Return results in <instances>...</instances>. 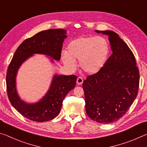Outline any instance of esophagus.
Returning <instances> with one entry per match:
<instances>
[{
	"label": "esophagus",
	"instance_id": "esophagus-1",
	"mask_svg": "<svg viewBox=\"0 0 147 147\" xmlns=\"http://www.w3.org/2000/svg\"><path fill=\"white\" fill-rule=\"evenodd\" d=\"M84 82V80L82 78H81V77H78V78L76 80V83L78 84V85H82Z\"/></svg>",
	"mask_w": 147,
	"mask_h": 147
}]
</instances>
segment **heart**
I'll return each instance as SVG.
<instances>
[{
  "label": "heart",
  "instance_id": "obj_1",
  "mask_svg": "<svg viewBox=\"0 0 147 147\" xmlns=\"http://www.w3.org/2000/svg\"><path fill=\"white\" fill-rule=\"evenodd\" d=\"M109 45L102 37H80L71 41L67 45V53L61 54L63 64L69 70L76 68V60L84 72L94 74L103 67L108 58Z\"/></svg>",
  "mask_w": 147,
  "mask_h": 147
}]
</instances>
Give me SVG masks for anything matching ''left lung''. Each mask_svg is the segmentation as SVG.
Here are the masks:
<instances>
[{"label":"left lung","mask_w":147,"mask_h":147,"mask_svg":"<svg viewBox=\"0 0 147 147\" xmlns=\"http://www.w3.org/2000/svg\"><path fill=\"white\" fill-rule=\"evenodd\" d=\"M94 31L108 36L112 54L100 71L84 81L86 111L92 120L108 124L121 119L135 100L139 73L133 53L117 34Z\"/></svg>","instance_id":"1"}]
</instances>
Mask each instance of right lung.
<instances>
[{
  "label": "right lung",
  "mask_w": 147,
  "mask_h": 147,
  "mask_svg": "<svg viewBox=\"0 0 147 147\" xmlns=\"http://www.w3.org/2000/svg\"><path fill=\"white\" fill-rule=\"evenodd\" d=\"M67 38L64 29H51L42 31L24 40L17 48L6 74L7 93L13 108L24 117L42 123L52 120L58 115L65 96L76 85L74 75L54 74L45 94L36 102L23 100L17 92L16 78L19 68L34 54L48 56L51 63L60 59L64 39Z\"/></svg>",
  "instance_id": "obj_1"
}]
</instances>
